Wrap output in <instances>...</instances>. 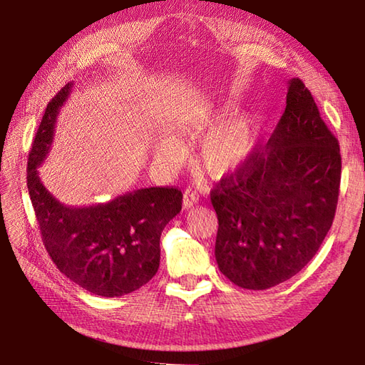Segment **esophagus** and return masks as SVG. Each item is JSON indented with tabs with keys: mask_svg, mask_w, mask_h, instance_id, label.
Returning <instances> with one entry per match:
<instances>
[{
	"mask_svg": "<svg viewBox=\"0 0 365 365\" xmlns=\"http://www.w3.org/2000/svg\"><path fill=\"white\" fill-rule=\"evenodd\" d=\"M197 202H199V194L192 190H186L183 194V207L190 210Z\"/></svg>",
	"mask_w": 365,
	"mask_h": 365,
	"instance_id": "obj_1",
	"label": "esophagus"
}]
</instances>
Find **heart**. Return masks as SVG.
<instances>
[{"instance_id": "heart-1", "label": "heart", "mask_w": 365, "mask_h": 365, "mask_svg": "<svg viewBox=\"0 0 365 365\" xmlns=\"http://www.w3.org/2000/svg\"><path fill=\"white\" fill-rule=\"evenodd\" d=\"M229 116V108L218 110L199 130L207 134L200 150L205 168L214 175H223L237 170L252 153L255 145V120L242 114L222 123Z\"/></svg>"}]
</instances>
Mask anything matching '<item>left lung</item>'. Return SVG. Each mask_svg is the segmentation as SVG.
I'll return each instance as SVG.
<instances>
[{
    "label": "left lung",
    "instance_id": "obj_1",
    "mask_svg": "<svg viewBox=\"0 0 365 365\" xmlns=\"http://www.w3.org/2000/svg\"><path fill=\"white\" fill-rule=\"evenodd\" d=\"M339 182V143L303 81L290 79L272 136L211 192L222 274L252 290L297 275L333 223Z\"/></svg>",
    "mask_w": 365,
    "mask_h": 365
}]
</instances>
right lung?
Here are the masks:
<instances>
[{
    "label": "right lung",
    "instance_id": "1",
    "mask_svg": "<svg viewBox=\"0 0 365 365\" xmlns=\"http://www.w3.org/2000/svg\"><path fill=\"white\" fill-rule=\"evenodd\" d=\"M73 82L47 103L27 163V188L41 237L56 267L88 292L122 297L155 275L163 227L180 212V190L142 188L107 203L73 207L51 195L38 175L53 142L61 107Z\"/></svg>",
    "mask_w": 365,
    "mask_h": 365
}]
</instances>
